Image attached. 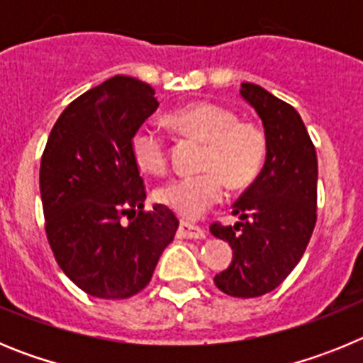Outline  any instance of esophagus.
<instances>
[{
    "instance_id": "esophagus-1",
    "label": "esophagus",
    "mask_w": 363,
    "mask_h": 363,
    "mask_svg": "<svg viewBox=\"0 0 363 363\" xmlns=\"http://www.w3.org/2000/svg\"><path fill=\"white\" fill-rule=\"evenodd\" d=\"M178 238H185V240H201V238H205V230L201 229V227L194 225L192 221L182 220V221H179Z\"/></svg>"
}]
</instances>
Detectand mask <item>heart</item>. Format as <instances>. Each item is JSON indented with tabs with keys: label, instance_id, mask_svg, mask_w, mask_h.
Here are the masks:
<instances>
[{
	"label": "heart",
	"instance_id": "b5f03b06",
	"mask_svg": "<svg viewBox=\"0 0 363 363\" xmlns=\"http://www.w3.org/2000/svg\"><path fill=\"white\" fill-rule=\"evenodd\" d=\"M167 125L182 138L203 143L198 160L200 174L176 178L156 191V200L184 216H200L220 201L223 184L230 191L247 189L259 176L267 158V136L259 125L240 121L234 111L211 101H194L169 112ZM130 150L138 167L149 174H163L169 167L162 134L140 129Z\"/></svg>",
	"mask_w": 363,
	"mask_h": 363
}]
</instances>
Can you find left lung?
<instances>
[{"instance_id":"8db88e82","label":"left lung","mask_w":363,"mask_h":363,"mask_svg":"<svg viewBox=\"0 0 363 363\" xmlns=\"http://www.w3.org/2000/svg\"><path fill=\"white\" fill-rule=\"evenodd\" d=\"M240 94L264 123L267 158L234 201L238 221L211 225L233 249V262L214 284L229 296L256 298L277 289L306 252L316 223L318 160L294 107L255 83H242Z\"/></svg>"}]
</instances>
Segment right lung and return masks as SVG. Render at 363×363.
<instances>
[{"instance_id": "add662e5", "label": "right lung", "mask_w": 363, "mask_h": 363, "mask_svg": "<svg viewBox=\"0 0 363 363\" xmlns=\"http://www.w3.org/2000/svg\"><path fill=\"white\" fill-rule=\"evenodd\" d=\"M158 105L150 85L114 76L74 99L47 140L40 167L47 238L62 271L91 296L123 300L145 289L174 240L179 221L169 207L143 209L145 185L130 150Z\"/></svg>"}]
</instances>
